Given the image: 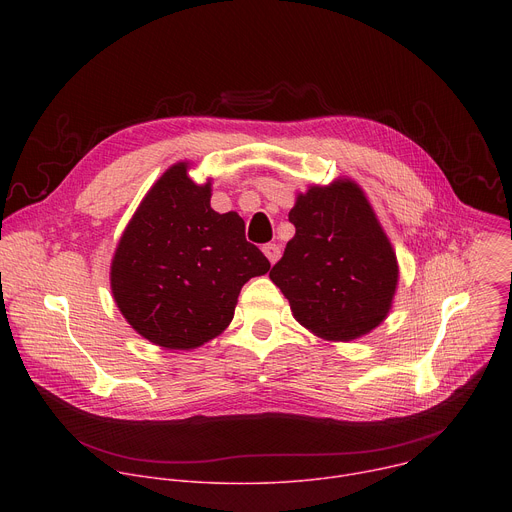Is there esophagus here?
Masks as SVG:
<instances>
[{"instance_id": "1", "label": "esophagus", "mask_w": 512, "mask_h": 512, "mask_svg": "<svg viewBox=\"0 0 512 512\" xmlns=\"http://www.w3.org/2000/svg\"><path fill=\"white\" fill-rule=\"evenodd\" d=\"M263 253L269 259V263H275L279 259V255H281V249L275 243H267V245H263Z\"/></svg>"}]
</instances>
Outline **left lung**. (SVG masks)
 Returning <instances> with one entry per match:
<instances>
[{
    "label": "left lung",
    "mask_w": 512,
    "mask_h": 512,
    "mask_svg": "<svg viewBox=\"0 0 512 512\" xmlns=\"http://www.w3.org/2000/svg\"><path fill=\"white\" fill-rule=\"evenodd\" d=\"M289 223L296 235L269 277L294 318L334 342L375 330L391 310L399 265L360 186L348 178L310 186L289 210Z\"/></svg>",
    "instance_id": "8db88e82"
}]
</instances>
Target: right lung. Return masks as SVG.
I'll return each instance as SVG.
<instances>
[{
	"label": "right lung",
	"mask_w": 512,
	"mask_h": 512,
	"mask_svg": "<svg viewBox=\"0 0 512 512\" xmlns=\"http://www.w3.org/2000/svg\"><path fill=\"white\" fill-rule=\"evenodd\" d=\"M245 239L237 212L210 208V182L188 164L168 168L135 210L111 263L115 304L131 328L170 350H190L221 334L241 287L269 271Z\"/></svg>",
	"instance_id": "1"
}]
</instances>
